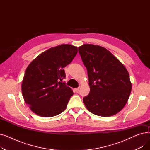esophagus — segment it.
Wrapping results in <instances>:
<instances>
[{
	"label": "esophagus",
	"instance_id": "esophagus-1",
	"mask_svg": "<svg viewBox=\"0 0 150 150\" xmlns=\"http://www.w3.org/2000/svg\"><path fill=\"white\" fill-rule=\"evenodd\" d=\"M79 90H80V88H78L75 89V92H78V91H79Z\"/></svg>",
	"mask_w": 150,
	"mask_h": 150
}]
</instances>
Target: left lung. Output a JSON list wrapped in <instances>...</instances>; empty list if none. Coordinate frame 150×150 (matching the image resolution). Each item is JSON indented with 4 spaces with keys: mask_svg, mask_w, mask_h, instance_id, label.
Returning a JSON list of instances; mask_svg holds the SVG:
<instances>
[{
    "mask_svg": "<svg viewBox=\"0 0 150 150\" xmlns=\"http://www.w3.org/2000/svg\"><path fill=\"white\" fill-rule=\"evenodd\" d=\"M88 70L90 92L83 98L91 113L112 116L124 108L131 92L129 75L125 66L109 50L100 45L85 44L78 47Z\"/></svg>",
    "mask_w": 150,
    "mask_h": 150,
    "instance_id": "left-lung-1",
    "label": "left lung"
}]
</instances>
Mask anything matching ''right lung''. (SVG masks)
I'll use <instances>...</instances> for the list:
<instances>
[{
    "label": "right lung",
    "instance_id": "add662e5",
    "mask_svg": "<svg viewBox=\"0 0 150 150\" xmlns=\"http://www.w3.org/2000/svg\"><path fill=\"white\" fill-rule=\"evenodd\" d=\"M77 52V47L61 44L41 53L30 63L21 88L25 102L34 113L50 117L66 109L74 92L61 81L66 77L64 68Z\"/></svg>",
    "mask_w": 150,
    "mask_h": 150
}]
</instances>
